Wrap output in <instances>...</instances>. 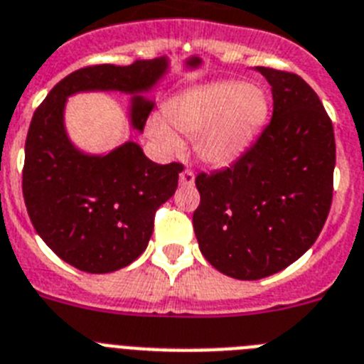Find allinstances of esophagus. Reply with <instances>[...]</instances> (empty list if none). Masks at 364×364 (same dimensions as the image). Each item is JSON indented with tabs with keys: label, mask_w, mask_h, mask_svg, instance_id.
Returning <instances> with one entry per match:
<instances>
[{
	"label": "esophagus",
	"mask_w": 364,
	"mask_h": 364,
	"mask_svg": "<svg viewBox=\"0 0 364 364\" xmlns=\"http://www.w3.org/2000/svg\"><path fill=\"white\" fill-rule=\"evenodd\" d=\"M195 184V175H193V171H189L186 169L182 175H180V186L182 188H191V186Z\"/></svg>",
	"instance_id": "1"
}]
</instances>
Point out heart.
Instances as JSON below:
<instances>
[{
  "label": "heart",
  "instance_id": "heart-1",
  "mask_svg": "<svg viewBox=\"0 0 364 364\" xmlns=\"http://www.w3.org/2000/svg\"><path fill=\"white\" fill-rule=\"evenodd\" d=\"M269 116V99L256 86L239 80H215L171 97L166 114L147 121L149 138L167 154L182 152V136L193 138L203 164L228 166L254 141Z\"/></svg>",
  "mask_w": 364,
  "mask_h": 364
}]
</instances>
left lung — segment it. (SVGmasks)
<instances>
[{"mask_svg":"<svg viewBox=\"0 0 364 364\" xmlns=\"http://www.w3.org/2000/svg\"><path fill=\"white\" fill-rule=\"evenodd\" d=\"M256 71L272 88L271 123L232 167L195 180L198 248L235 279L267 278L304 256L333 197V125L318 95L294 73Z\"/></svg>","mask_w":364,"mask_h":364,"instance_id":"8db88e82","label":"left lung"}]
</instances>
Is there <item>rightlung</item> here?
Instances as JSON below:
<instances>
[{
	"label": "right lung",
	"instance_id": "right-lung-1",
	"mask_svg": "<svg viewBox=\"0 0 364 364\" xmlns=\"http://www.w3.org/2000/svg\"><path fill=\"white\" fill-rule=\"evenodd\" d=\"M169 70L167 57L82 68L62 79L34 112L21 182L27 212L43 243L79 271L114 272L141 256L154 213L175 195L184 167L149 160L132 139L107 152L82 151L68 134V99L125 93L130 127L144 132L154 107L147 93Z\"/></svg>",
	"mask_w": 364,
	"mask_h": 364
}]
</instances>
